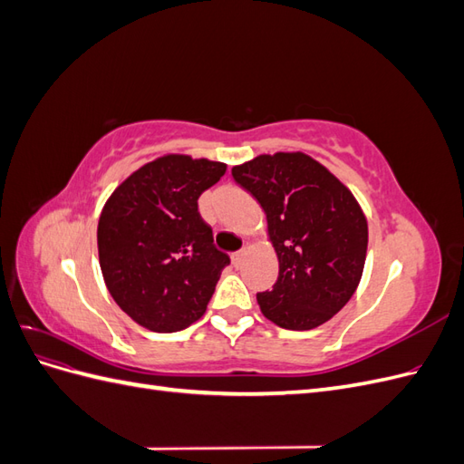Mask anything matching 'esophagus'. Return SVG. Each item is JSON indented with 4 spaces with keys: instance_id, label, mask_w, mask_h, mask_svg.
I'll return each mask as SVG.
<instances>
[{
    "instance_id": "obj_1",
    "label": "esophagus",
    "mask_w": 464,
    "mask_h": 464,
    "mask_svg": "<svg viewBox=\"0 0 464 464\" xmlns=\"http://www.w3.org/2000/svg\"><path fill=\"white\" fill-rule=\"evenodd\" d=\"M244 256H246V249H240V251H236V254H232V263H234V266H240V265H242Z\"/></svg>"
}]
</instances>
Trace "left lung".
I'll return each mask as SVG.
<instances>
[{
  "mask_svg": "<svg viewBox=\"0 0 464 464\" xmlns=\"http://www.w3.org/2000/svg\"><path fill=\"white\" fill-rule=\"evenodd\" d=\"M266 215L278 256L273 290L257 294L266 319L310 331L339 314L362 278L368 220L354 195L304 152L261 154L232 168Z\"/></svg>",
  "mask_w": 464,
  "mask_h": 464,
  "instance_id": "left-lung-1",
  "label": "left lung"
}]
</instances>
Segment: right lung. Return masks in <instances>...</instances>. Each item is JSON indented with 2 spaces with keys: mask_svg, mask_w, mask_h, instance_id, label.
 Segmentation results:
<instances>
[{
  "mask_svg": "<svg viewBox=\"0 0 464 464\" xmlns=\"http://www.w3.org/2000/svg\"><path fill=\"white\" fill-rule=\"evenodd\" d=\"M227 164L168 154L110 195L98 220V257L111 298L139 325L176 333L201 319L230 257L198 210Z\"/></svg>",
  "mask_w": 464,
  "mask_h": 464,
  "instance_id": "1",
  "label": "right lung"
}]
</instances>
